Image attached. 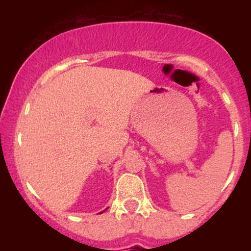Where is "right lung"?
I'll return each mask as SVG.
<instances>
[{
  "instance_id": "right-lung-1",
  "label": "right lung",
  "mask_w": 251,
  "mask_h": 251,
  "mask_svg": "<svg viewBox=\"0 0 251 251\" xmlns=\"http://www.w3.org/2000/svg\"><path fill=\"white\" fill-rule=\"evenodd\" d=\"M100 214H101V212H100Z\"/></svg>"
}]
</instances>
